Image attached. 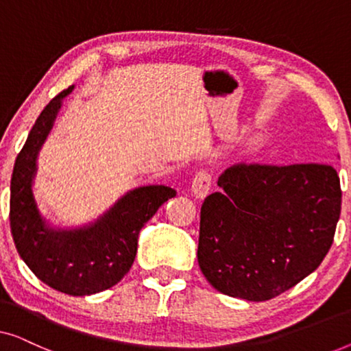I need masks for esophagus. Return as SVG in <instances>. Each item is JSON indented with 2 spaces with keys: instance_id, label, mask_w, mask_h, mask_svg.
I'll return each instance as SVG.
<instances>
[{
  "instance_id": "esophagus-1",
  "label": "esophagus",
  "mask_w": 351,
  "mask_h": 351,
  "mask_svg": "<svg viewBox=\"0 0 351 351\" xmlns=\"http://www.w3.org/2000/svg\"><path fill=\"white\" fill-rule=\"evenodd\" d=\"M210 185H213V176H210V172L199 171L195 176L193 182H191V190H193L196 198H204L209 193Z\"/></svg>"
}]
</instances>
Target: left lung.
I'll return each mask as SVG.
<instances>
[{
	"mask_svg": "<svg viewBox=\"0 0 351 351\" xmlns=\"http://www.w3.org/2000/svg\"><path fill=\"white\" fill-rule=\"evenodd\" d=\"M201 206L198 263L214 289L252 302L282 294L319 267L342 190L329 165L238 162Z\"/></svg>",
	"mask_w": 351,
	"mask_h": 351,
	"instance_id": "1",
	"label": "left lung"
}]
</instances>
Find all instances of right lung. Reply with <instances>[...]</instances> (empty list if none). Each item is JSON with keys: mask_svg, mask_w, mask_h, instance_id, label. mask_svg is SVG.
<instances>
[{"mask_svg": "<svg viewBox=\"0 0 351 351\" xmlns=\"http://www.w3.org/2000/svg\"><path fill=\"white\" fill-rule=\"evenodd\" d=\"M62 90L43 108L21 153L11 177L9 220L19 256L36 278L69 295H90L123 280L132 267L137 238L160 206L174 198L165 185L141 186L123 196L97 222L78 230L49 228L41 219L32 193L38 152L49 134L62 99Z\"/></svg>", "mask_w": 351, "mask_h": 351, "instance_id": "right-lung-1", "label": "right lung"}]
</instances>
